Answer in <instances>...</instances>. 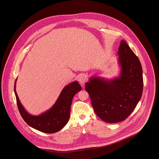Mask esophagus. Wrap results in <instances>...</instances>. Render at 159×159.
<instances>
[{"mask_svg": "<svg viewBox=\"0 0 159 159\" xmlns=\"http://www.w3.org/2000/svg\"><path fill=\"white\" fill-rule=\"evenodd\" d=\"M86 80H87V79L84 75H80L78 77V81L79 82V83L81 85H83L86 82Z\"/></svg>", "mask_w": 159, "mask_h": 159, "instance_id": "1", "label": "esophagus"}]
</instances>
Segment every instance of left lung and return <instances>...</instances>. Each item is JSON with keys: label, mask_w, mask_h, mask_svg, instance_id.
<instances>
[{"label": "left lung", "mask_w": 159, "mask_h": 159, "mask_svg": "<svg viewBox=\"0 0 159 159\" xmlns=\"http://www.w3.org/2000/svg\"><path fill=\"white\" fill-rule=\"evenodd\" d=\"M117 54L119 76L110 79L92 76L85 83L95 113L109 123L125 120L135 110L143 90L141 62L125 40H121Z\"/></svg>", "instance_id": "obj_1"}]
</instances>
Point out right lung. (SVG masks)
<instances>
[{"label": "right lung", "instance_id": "right-lung-1", "mask_svg": "<svg viewBox=\"0 0 159 159\" xmlns=\"http://www.w3.org/2000/svg\"><path fill=\"white\" fill-rule=\"evenodd\" d=\"M14 84V92L17 106L24 120L30 127L40 132L52 134L58 132L68 123L70 116V108L73 97L81 91L82 87L75 81L66 86L52 107L45 112L34 116L29 113L21 104L16 92V82Z\"/></svg>", "mask_w": 159, "mask_h": 159}]
</instances>
